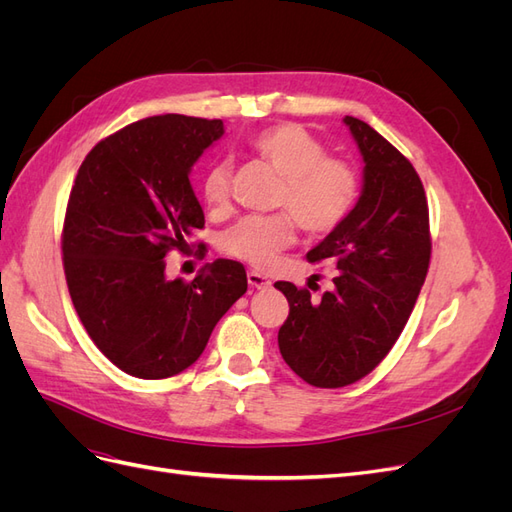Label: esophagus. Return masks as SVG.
<instances>
[{
  "mask_svg": "<svg viewBox=\"0 0 512 512\" xmlns=\"http://www.w3.org/2000/svg\"><path fill=\"white\" fill-rule=\"evenodd\" d=\"M247 284H250L252 288H258V290H265V288L271 286L267 277L260 275L258 271H247Z\"/></svg>",
  "mask_w": 512,
  "mask_h": 512,
  "instance_id": "34e87169",
  "label": "esophagus"
}]
</instances>
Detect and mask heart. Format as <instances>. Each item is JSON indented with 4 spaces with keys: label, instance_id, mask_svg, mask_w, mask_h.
<instances>
[{
    "label": "heart",
    "instance_id": "b5f03b06",
    "mask_svg": "<svg viewBox=\"0 0 512 512\" xmlns=\"http://www.w3.org/2000/svg\"><path fill=\"white\" fill-rule=\"evenodd\" d=\"M252 149L277 175L286 179L280 207L288 209L297 224L314 235L331 232L346 220L359 177L344 160L327 158V149L305 128L294 123L260 132ZM203 198L211 209H222L230 198V164L215 162L203 177ZM294 241L292 222L286 215L243 218L222 237L224 252L254 267H269L275 256Z\"/></svg>",
    "mask_w": 512,
    "mask_h": 512
}]
</instances>
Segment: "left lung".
Here are the masks:
<instances>
[{
	"label": "left lung",
	"mask_w": 512,
	"mask_h": 512,
	"mask_svg": "<svg viewBox=\"0 0 512 512\" xmlns=\"http://www.w3.org/2000/svg\"><path fill=\"white\" fill-rule=\"evenodd\" d=\"M363 156V188L346 220L309 262L331 258L333 288L312 299L305 288L277 282L290 314L277 333L288 367L307 384L339 389L367 376L404 331L431 256L429 209L414 166L356 117H344Z\"/></svg>",
	"instance_id": "8db88e82"
}]
</instances>
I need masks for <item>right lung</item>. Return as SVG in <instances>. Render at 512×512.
Instances as JSON below:
<instances>
[{
    "instance_id": "add662e5",
    "label": "right lung",
    "mask_w": 512,
    "mask_h": 512,
    "mask_svg": "<svg viewBox=\"0 0 512 512\" xmlns=\"http://www.w3.org/2000/svg\"><path fill=\"white\" fill-rule=\"evenodd\" d=\"M222 134L220 119L147 117L100 141L74 179L61 235L70 297L94 344L134 378L196 363L247 290L243 265L226 258L192 282L166 277V254L188 252L205 226L190 173Z\"/></svg>"
}]
</instances>
